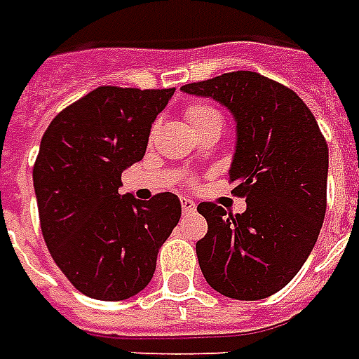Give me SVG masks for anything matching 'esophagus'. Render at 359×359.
I'll return each instance as SVG.
<instances>
[{
	"instance_id": "esophagus-1",
	"label": "esophagus",
	"mask_w": 359,
	"mask_h": 359,
	"mask_svg": "<svg viewBox=\"0 0 359 359\" xmlns=\"http://www.w3.org/2000/svg\"><path fill=\"white\" fill-rule=\"evenodd\" d=\"M195 208H196L195 201H191V198H185V196H182V210L185 212V214H189V212H193Z\"/></svg>"
}]
</instances>
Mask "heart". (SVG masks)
Listing matches in <instances>:
<instances>
[{
  "label": "heart",
  "mask_w": 359,
  "mask_h": 359,
  "mask_svg": "<svg viewBox=\"0 0 359 359\" xmlns=\"http://www.w3.org/2000/svg\"><path fill=\"white\" fill-rule=\"evenodd\" d=\"M185 121L195 130L198 126L208 125L212 121H221V117L214 107L206 106V104H195V106H189L185 109Z\"/></svg>",
  "instance_id": "obj_1"
}]
</instances>
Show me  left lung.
I'll use <instances>...</instances> for the list:
<instances>
[{"label": "left lung", "instance_id": "obj_1", "mask_svg": "<svg viewBox=\"0 0 359 359\" xmlns=\"http://www.w3.org/2000/svg\"><path fill=\"white\" fill-rule=\"evenodd\" d=\"M212 98L236 123L229 180L246 198L244 214L198 204L208 233L196 242L204 278L215 292L257 301L280 292L301 271L325 215L327 144L311 109L292 88L255 72H233L183 85Z\"/></svg>", "mask_w": 359, "mask_h": 359}]
</instances>
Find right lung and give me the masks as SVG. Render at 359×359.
<instances>
[{"label":"right lung","mask_w":359,"mask_h":359,"mask_svg":"<svg viewBox=\"0 0 359 359\" xmlns=\"http://www.w3.org/2000/svg\"><path fill=\"white\" fill-rule=\"evenodd\" d=\"M176 88L98 87L62 109L34 164L45 244L66 278L98 301H125L153 278L157 253L182 217L174 193L121 195L151 125Z\"/></svg>","instance_id":"1"}]
</instances>
